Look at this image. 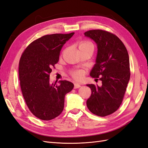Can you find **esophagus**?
Wrapping results in <instances>:
<instances>
[{
  "instance_id": "1",
  "label": "esophagus",
  "mask_w": 148,
  "mask_h": 148,
  "mask_svg": "<svg viewBox=\"0 0 148 148\" xmlns=\"http://www.w3.org/2000/svg\"><path fill=\"white\" fill-rule=\"evenodd\" d=\"M81 87V85H80L79 83H74V88H80Z\"/></svg>"
}]
</instances>
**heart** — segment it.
<instances>
[{
  "label": "heart",
  "mask_w": 148,
  "mask_h": 148,
  "mask_svg": "<svg viewBox=\"0 0 148 148\" xmlns=\"http://www.w3.org/2000/svg\"><path fill=\"white\" fill-rule=\"evenodd\" d=\"M78 47L79 49H86L88 47H93L94 45L93 44L89 41H86V40H83L81 41L78 44ZM70 74L74 79L79 80L82 79L84 75V71L82 70H75L71 71L70 72Z\"/></svg>",
  "instance_id": "heart-1"
}]
</instances>
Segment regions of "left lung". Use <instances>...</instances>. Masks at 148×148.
Here are the masks:
<instances>
[{"instance_id":"8db88e82","label":"left lung","mask_w":148,"mask_h":148,"mask_svg":"<svg viewBox=\"0 0 148 148\" xmlns=\"http://www.w3.org/2000/svg\"><path fill=\"white\" fill-rule=\"evenodd\" d=\"M84 34L97 44L96 63L90 75L102 81L100 87L87 84L91 95L86 105L92 114L105 117L115 112L122 102L130 78L128 51L117 36L107 31L89 30Z\"/></svg>"}]
</instances>
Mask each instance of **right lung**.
Returning <instances> with one entry per match:
<instances>
[{
	"mask_svg": "<svg viewBox=\"0 0 148 148\" xmlns=\"http://www.w3.org/2000/svg\"><path fill=\"white\" fill-rule=\"evenodd\" d=\"M73 34L43 36L29 44L21 56L18 73L22 95L31 112L41 120L58 117L64 110L65 95L73 88V84L66 80L60 81V84L49 82L62 47Z\"/></svg>",
	"mask_w": 148,
	"mask_h": 148,
	"instance_id": "obj_1",
	"label": "right lung"
}]
</instances>
